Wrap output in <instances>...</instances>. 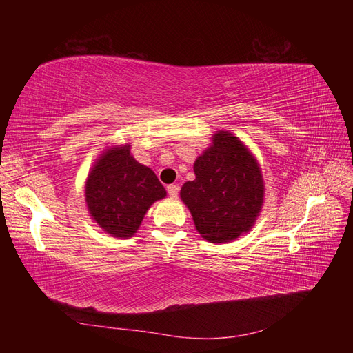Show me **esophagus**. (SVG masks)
Segmentation results:
<instances>
[{"mask_svg": "<svg viewBox=\"0 0 353 353\" xmlns=\"http://www.w3.org/2000/svg\"><path fill=\"white\" fill-rule=\"evenodd\" d=\"M168 194L170 199H176L178 197V193H179V187L172 184V185H168Z\"/></svg>", "mask_w": 353, "mask_h": 353, "instance_id": "34e87169", "label": "esophagus"}]
</instances>
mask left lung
<instances>
[{
	"instance_id": "8db88e82",
	"label": "left lung",
	"mask_w": 353,
	"mask_h": 353,
	"mask_svg": "<svg viewBox=\"0 0 353 353\" xmlns=\"http://www.w3.org/2000/svg\"><path fill=\"white\" fill-rule=\"evenodd\" d=\"M196 179L181 188L196 230L210 243L250 231L263 203V179L254 156L237 137L218 131L194 162Z\"/></svg>"
}]
</instances>
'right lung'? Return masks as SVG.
I'll return each mask as SVG.
<instances>
[{"instance_id":"add662e5","label":"right lung","mask_w":353,"mask_h":353,"mask_svg":"<svg viewBox=\"0 0 353 353\" xmlns=\"http://www.w3.org/2000/svg\"><path fill=\"white\" fill-rule=\"evenodd\" d=\"M166 190L150 168L131 156V145H114L92 166L85 183V201L91 218L108 234L130 239L147 210Z\"/></svg>"}]
</instances>
